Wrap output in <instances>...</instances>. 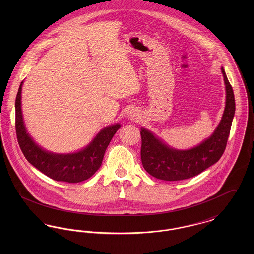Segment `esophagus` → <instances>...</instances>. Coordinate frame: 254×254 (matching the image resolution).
<instances>
[{
    "label": "esophagus",
    "mask_w": 254,
    "mask_h": 254,
    "mask_svg": "<svg viewBox=\"0 0 254 254\" xmlns=\"http://www.w3.org/2000/svg\"><path fill=\"white\" fill-rule=\"evenodd\" d=\"M127 117L128 119H130V120L136 119V118H137V113H136L134 110H132V111H129V112H127Z\"/></svg>",
    "instance_id": "1"
}]
</instances>
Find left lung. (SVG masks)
<instances>
[{"instance_id": "1", "label": "left lung", "mask_w": 254, "mask_h": 254, "mask_svg": "<svg viewBox=\"0 0 254 254\" xmlns=\"http://www.w3.org/2000/svg\"><path fill=\"white\" fill-rule=\"evenodd\" d=\"M221 71L226 88V106L217 127L202 143L190 149H176L150 130L141 128L143 167L153 177L165 181L189 179L217 163L223 155L235 113V100L223 67Z\"/></svg>"}]
</instances>
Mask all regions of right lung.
<instances>
[{
	"label": "right lung",
	"mask_w": 254,
	"mask_h": 254,
	"mask_svg": "<svg viewBox=\"0 0 254 254\" xmlns=\"http://www.w3.org/2000/svg\"><path fill=\"white\" fill-rule=\"evenodd\" d=\"M21 83L15 102L16 134L26 160L41 172L55 181L79 183L90 178L102 165L103 158L112 137L121 127L120 124L101 129L93 140L82 149L71 153H55L37 144L27 131L22 111Z\"/></svg>",
	"instance_id": "add662e5"
}]
</instances>
